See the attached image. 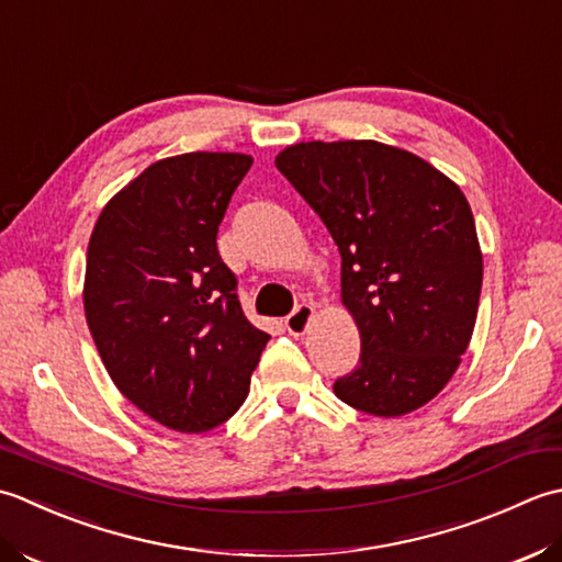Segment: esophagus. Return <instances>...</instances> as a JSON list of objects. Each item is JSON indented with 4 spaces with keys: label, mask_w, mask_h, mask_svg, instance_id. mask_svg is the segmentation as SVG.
Wrapping results in <instances>:
<instances>
[{
    "label": "esophagus",
    "mask_w": 562,
    "mask_h": 562,
    "mask_svg": "<svg viewBox=\"0 0 562 562\" xmlns=\"http://www.w3.org/2000/svg\"><path fill=\"white\" fill-rule=\"evenodd\" d=\"M313 317H315L313 305H305V303L297 305L295 311L285 317V329H289L293 337H305V331H307V327H311Z\"/></svg>",
    "instance_id": "esophagus-1"
}]
</instances>
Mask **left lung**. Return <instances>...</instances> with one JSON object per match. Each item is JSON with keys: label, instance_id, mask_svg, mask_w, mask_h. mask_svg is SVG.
I'll use <instances>...</instances> for the list:
<instances>
[{"label": "left lung", "instance_id": "1", "mask_svg": "<svg viewBox=\"0 0 562 562\" xmlns=\"http://www.w3.org/2000/svg\"><path fill=\"white\" fill-rule=\"evenodd\" d=\"M277 167L341 255L361 359L335 395L387 419L425 407L473 337L483 251L471 203L427 159L378 140L295 143Z\"/></svg>", "mask_w": 562, "mask_h": 562}]
</instances>
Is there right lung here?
Returning <instances> with one entry per match:
<instances>
[{
  "instance_id": "obj_1",
  "label": "right lung",
  "mask_w": 562,
  "mask_h": 562,
  "mask_svg": "<svg viewBox=\"0 0 562 562\" xmlns=\"http://www.w3.org/2000/svg\"><path fill=\"white\" fill-rule=\"evenodd\" d=\"M251 155L157 159L113 196L91 231L85 315L111 381L181 434H201L245 403L269 335L245 317L217 225Z\"/></svg>"
}]
</instances>
